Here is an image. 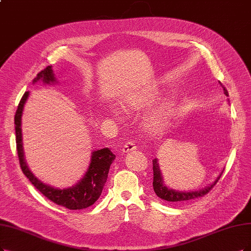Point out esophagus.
<instances>
[{
	"instance_id": "34e87169",
	"label": "esophagus",
	"mask_w": 251,
	"mask_h": 251,
	"mask_svg": "<svg viewBox=\"0 0 251 251\" xmlns=\"http://www.w3.org/2000/svg\"><path fill=\"white\" fill-rule=\"evenodd\" d=\"M136 146H135V144L133 143V142H127L124 146H123V148H122V151L124 152V153H127V152H130V151H133V150H136Z\"/></svg>"
}]
</instances>
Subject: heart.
Masks as SVG:
<instances>
[{
    "label": "heart",
    "mask_w": 251,
    "mask_h": 251,
    "mask_svg": "<svg viewBox=\"0 0 251 251\" xmlns=\"http://www.w3.org/2000/svg\"><path fill=\"white\" fill-rule=\"evenodd\" d=\"M159 98V92L156 90H138L129 92L122 98L121 104L128 114L141 113L151 107ZM175 113V104L173 101H163L152 113L145 119L144 127L148 133L156 134L161 132L170 123ZM113 115L118 117L119 111L113 110Z\"/></svg>",
    "instance_id": "obj_1"
}]
</instances>
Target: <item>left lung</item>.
<instances>
[{"label":"left lung","instance_id":"1","mask_svg":"<svg viewBox=\"0 0 251 251\" xmlns=\"http://www.w3.org/2000/svg\"><path fill=\"white\" fill-rule=\"evenodd\" d=\"M219 83H220V86L224 88L225 94L226 96H228V92L226 89V87H224V85H222L220 81H219ZM220 176H221V174L219 175V177L210 185V186H207L203 189L196 190V191H177V190H174L172 188H168L163 184L162 175H161V172L159 170L158 161H157L156 158L153 160V188H154V191H155L157 197L164 200V201H168L179 202V201H190V200H194V199L203 197L213 187H214V185L218 182Z\"/></svg>","mask_w":251,"mask_h":251}]
</instances>
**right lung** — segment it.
Returning <instances> with one entry per match:
<instances>
[{
  "instance_id": "1",
  "label": "right lung",
  "mask_w": 251,
  "mask_h": 251,
  "mask_svg": "<svg viewBox=\"0 0 251 251\" xmlns=\"http://www.w3.org/2000/svg\"><path fill=\"white\" fill-rule=\"evenodd\" d=\"M39 79H41L44 83L55 81L51 66H48L40 71L33 81L35 83ZM27 97H29V92H25L21 99L20 104L17 106L14 117L16 150L23 173L36 187V189H38L45 198H48L50 201L57 203L59 206L65 207L69 210H81L92 206L101 196L102 189H103L104 184L107 180L110 164L115 160L116 156L108 148H103V149L93 152L91 156V162L85 176L76 185H74V186L70 188L58 189L42 183L35 177L33 173L27 168L24 155L22 116Z\"/></svg>"
}]
</instances>
